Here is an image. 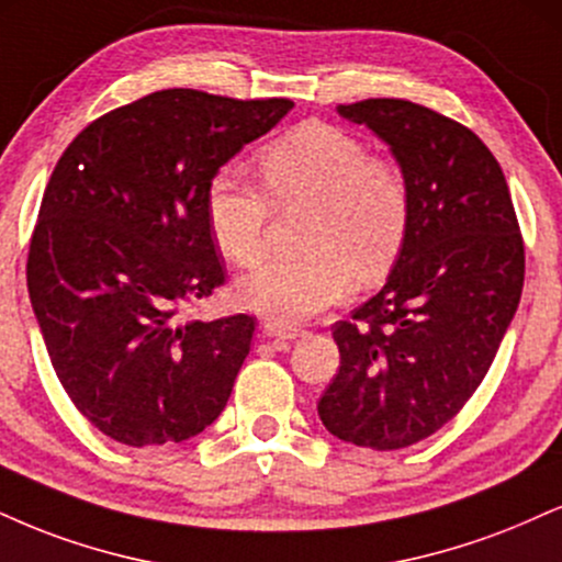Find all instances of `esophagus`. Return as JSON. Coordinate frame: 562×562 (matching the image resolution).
I'll list each match as a JSON object with an SVG mask.
<instances>
[{
  "mask_svg": "<svg viewBox=\"0 0 562 562\" xmlns=\"http://www.w3.org/2000/svg\"><path fill=\"white\" fill-rule=\"evenodd\" d=\"M263 335L274 337V340H295V337L303 335L301 327H290V324L280 322H263Z\"/></svg>",
  "mask_w": 562,
  "mask_h": 562,
  "instance_id": "1",
  "label": "esophagus"
}]
</instances>
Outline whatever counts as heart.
<instances>
[{
    "label": "heart",
    "instance_id": "obj_1",
    "mask_svg": "<svg viewBox=\"0 0 562 562\" xmlns=\"http://www.w3.org/2000/svg\"><path fill=\"white\" fill-rule=\"evenodd\" d=\"M274 206H311L308 256L269 259L240 277L243 308L280 324H299L335 306L353 290L356 272L376 280L401 254L411 222L403 172L371 157L353 133L327 123L295 127L256 159ZM235 172H220L206 193V220L229 261L254 263L263 251L272 205Z\"/></svg>",
    "mask_w": 562,
    "mask_h": 562
}]
</instances>
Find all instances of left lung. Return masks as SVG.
<instances>
[{"instance_id": "8db88e82", "label": "left lung", "mask_w": 562, "mask_h": 562, "mask_svg": "<svg viewBox=\"0 0 562 562\" xmlns=\"http://www.w3.org/2000/svg\"><path fill=\"white\" fill-rule=\"evenodd\" d=\"M337 114L390 146L411 222L384 288L333 327L340 369L316 408L342 442L401 450L482 384L524 290V240L505 175L469 127L405 99Z\"/></svg>"}]
</instances>
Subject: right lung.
I'll use <instances>...</instances> for the list:
<instances>
[{"instance_id": "right-lung-1", "label": "right lung", "mask_w": 562, "mask_h": 562, "mask_svg": "<svg viewBox=\"0 0 562 562\" xmlns=\"http://www.w3.org/2000/svg\"><path fill=\"white\" fill-rule=\"evenodd\" d=\"M290 110L167 88L93 120L59 157L31 238V306L65 392L106 437L182 442L227 405L254 316L180 311L225 282L209 186Z\"/></svg>"}]
</instances>
